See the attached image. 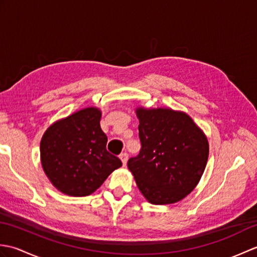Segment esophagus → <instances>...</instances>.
I'll return each mask as SVG.
<instances>
[{
  "label": "esophagus",
  "instance_id": "34e87169",
  "mask_svg": "<svg viewBox=\"0 0 257 257\" xmlns=\"http://www.w3.org/2000/svg\"><path fill=\"white\" fill-rule=\"evenodd\" d=\"M119 158L121 159L122 165L125 166V163H127V161H128V154H127V152H122V154H120Z\"/></svg>",
  "mask_w": 257,
  "mask_h": 257
}]
</instances>
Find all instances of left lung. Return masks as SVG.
<instances>
[{"label": "left lung", "mask_w": 257, "mask_h": 257, "mask_svg": "<svg viewBox=\"0 0 257 257\" xmlns=\"http://www.w3.org/2000/svg\"><path fill=\"white\" fill-rule=\"evenodd\" d=\"M141 149L130 158L141 193L152 204H170L191 193L209 157L204 134L187 113L172 109H137Z\"/></svg>", "instance_id": "obj_1"}]
</instances>
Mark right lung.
<instances>
[{
  "mask_svg": "<svg viewBox=\"0 0 257 257\" xmlns=\"http://www.w3.org/2000/svg\"><path fill=\"white\" fill-rule=\"evenodd\" d=\"M100 117L97 108H85L52 124L43 136V169L54 187L65 194L85 196L95 192L122 166L118 157L107 151Z\"/></svg>",
  "mask_w": 257,
  "mask_h": 257,
  "instance_id": "right-lung-1",
  "label": "right lung"
}]
</instances>
